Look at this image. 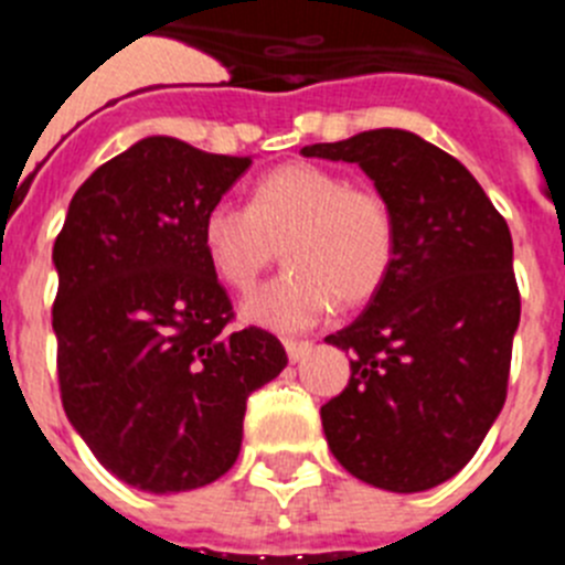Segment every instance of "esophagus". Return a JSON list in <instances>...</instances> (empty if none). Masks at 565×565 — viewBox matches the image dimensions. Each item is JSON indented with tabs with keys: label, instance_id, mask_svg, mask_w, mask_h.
Masks as SVG:
<instances>
[{
	"label": "esophagus",
	"instance_id": "esophagus-1",
	"mask_svg": "<svg viewBox=\"0 0 565 565\" xmlns=\"http://www.w3.org/2000/svg\"><path fill=\"white\" fill-rule=\"evenodd\" d=\"M311 351V342H297V339H286V353L291 362H299V359L306 356Z\"/></svg>",
	"mask_w": 565,
	"mask_h": 565
}]
</instances>
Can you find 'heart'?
<instances>
[{
	"label": "heart",
	"instance_id": "heart-1",
	"mask_svg": "<svg viewBox=\"0 0 565 565\" xmlns=\"http://www.w3.org/2000/svg\"><path fill=\"white\" fill-rule=\"evenodd\" d=\"M209 263L226 286L248 291L274 259L288 271L243 302V317L271 331H306L342 306H362L382 288L396 257V221L382 194L351 186L311 161L271 169L248 206L217 201L201 223Z\"/></svg>",
	"mask_w": 565,
	"mask_h": 565
}]
</instances>
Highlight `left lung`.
Instances as JSON below:
<instances>
[{
    "label": "left lung",
    "mask_w": 565,
    "mask_h": 565,
    "mask_svg": "<svg viewBox=\"0 0 565 565\" xmlns=\"http://www.w3.org/2000/svg\"><path fill=\"white\" fill-rule=\"evenodd\" d=\"M302 154L359 163L396 221L391 274L326 339L353 353L351 382L319 411L328 447L359 481L424 492L476 456L507 398L512 234L469 169L416 132L371 129Z\"/></svg>",
    "instance_id": "1"
}]
</instances>
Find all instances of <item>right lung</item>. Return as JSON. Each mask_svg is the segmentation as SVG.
<instances>
[{
    "mask_svg": "<svg viewBox=\"0 0 565 565\" xmlns=\"http://www.w3.org/2000/svg\"><path fill=\"white\" fill-rule=\"evenodd\" d=\"M248 167L149 135L78 186L53 246L64 413L143 492L228 472L246 398L288 364L268 331H226L232 302L201 243L203 214Z\"/></svg>",
    "mask_w": 565,
    "mask_h": 565,
    "instance_id": "right-lung-1",
    "label": "right lung"
}]
</instances>
